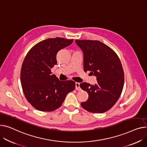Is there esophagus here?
<instances>
[{
	"label": "esophagus",
	"instance_id": "34e87169",
	"mask_svg": "<svg viewBox=\"0 0 147 147\" xmlns=\"http://www.w3.org/2000/svg\"><path fill=\"white\" fill-rule=\"evenodd\" d=\"M76 89L77 90H81L80 87V83H77V82L76 83Z\"/></svg>",
	"mask_w": 147,
	"mask_h": 147
}]
</instances>
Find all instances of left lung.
Segmentation results:
<instances>
[{"instance_id": "obj_1", "label": "left lung", "mask_w": 147, "mask_h": 147, "mask_svg": "<svg viewBox=\"0 0 147 147\" xmlns=\"http://www.w3.org/2000/svg\"><path fill=\"white\" fill-rule=\"evenodd\" d=\"M83 52L84 71L96 76L94 85L86 82L80 87L89 94L81 106L87 111L104 113L114 106L122 93L124 73L119 58L109 47L96 40H76Z\"/></svg>"}]
</instances>
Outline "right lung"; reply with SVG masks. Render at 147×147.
<instances>
[{
	"instance_id": "add662e5",
	"label": "right lung",
	"mask_w": 147,
	"mask_h": 147,
	"mask_svg": "<svg viewBox=\"0 0 147 147\" xmlns=\"http://www.w3.org/2000/svg\"><path fill=\"white\" fill-rule=\"evenodd\" d=\"M73 41L60 37L48 38L35 45L27 53L21 67V82L26 100L36 109L56 110L67 94L74 90V81H60L51 70L57 63V53Z\"/></svg>"
}]
</instances>
